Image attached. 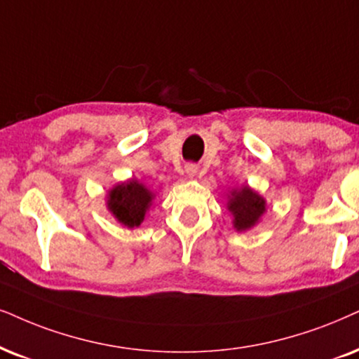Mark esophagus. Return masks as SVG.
<instances>
[{
    "instance_id": "34e87169",
    "label": "esophagus",
    "mask_w": 359,
    "mask_h": 359,
    "mask_svg": "<svg viewBox=\"0 0 359 359\" xmlns=\"http://www.w3.org/2000/svg\"><path fill=\"white\" fill-rule=\"evenodd\" d=\"M197 165H194V164H187L185 165V172H187V175L189 177H195L197 175Z\"/></svg>"
}]
</instances>
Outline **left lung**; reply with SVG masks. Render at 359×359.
<instances>
[{"instance_id": "1", "label": "left lung", "mask_w": 359, "mask_h": 359, "mask_svg": "<svg viewBox=\"0 0 359 359\" xmlns=\"http://www.w3.org/2000/svg\"><path fill=\"white\" fill-rule=\"evenodd\" d=\"M226 208L233 215L235 230L245 232L257 225V222L266 210V202L260 194H257L248 185H243V187L232 189Z\"/></svg>"}]
</instances>
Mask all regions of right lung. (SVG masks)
I'll use <instances>...</instances> for the list:
<instances>
[{"instance_id": "obj_1", "label": "right lung", "mask_w": 359, "mask_h": 359, "mask_svg": "<svg viewBox=\"0 0 359 359\" xmlns=\"http://www.w3.org/2000/svg\"><path fill=\"white\" fill-rule=\"evenodd\" d=\"M154 194L139 180L130 179L127 182L117 184L109 190L107 208L117 222L126 225L127 229H134L142 224L146 213L152 205Z\"/></svg>"}]
</instances>
